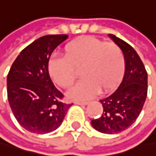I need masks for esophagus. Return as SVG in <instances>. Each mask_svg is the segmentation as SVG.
Instances as JSON below:
<instances>
[{
	"mask_svg": "<svg viewBox=\"0 0 156 156\" xmlns=\"http://www.w3.org/2000/svg\"><path fill=\"white\" fill-rule=\"evenodd\" d=\"M76 104H79V105H81V106H84V105L88 104V102H86V101H76Z\"/></svg>",
	"mask_w": 156,
	"mask_h": 156,
	"instance_id": "esophagus-1",
	"label": "esophagus"
}]
</instances>
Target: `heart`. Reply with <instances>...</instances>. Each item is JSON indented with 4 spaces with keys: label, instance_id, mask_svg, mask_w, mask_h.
Segmentation results:
<instances>
[{
    "label": "heart",
    "instance_id": "heart-1",
    "mask_svg": "<svg viewBox=\"0 0 156 156\" xmlns=\"http://www.w3.org/2000/svg\"><path fill=\"white\" fill-rule=\"evenodd\" d=\"M52 80L63 88H70L80 70L83 79L70 92L73 99H86L99 91H112L122 80L125 59L121 49L112 42L83 36L67 44L65 57L52 56L48 62Z\"/></svg>",
    "mask_w": 156,
    "mask_h": 156
}]
</instances>
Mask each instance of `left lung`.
I'll return each mask as SVG.
<instances>
[{
  "label": "left lung",
  "instance_id": "left-lung-1",
  "mask_svg": "<svg viewBox=\"0 0 156 156\" xmlns=\"http://www.w3.org/2000/svg\"><path fill=\"white\" fill-rule=\"evenodd\" d=\"M108 36L122 50L125 73L118 88L100 100L102 115L91 120V125L103 134H117L128 129L142 112L147 95V73L136 50L113 34Z\"/></svg>",
  "mask_w": 156,
  "mask_h": 156
}]
</instances>
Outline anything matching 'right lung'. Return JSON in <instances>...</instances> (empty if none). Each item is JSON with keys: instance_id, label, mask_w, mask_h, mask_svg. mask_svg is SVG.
Instances as JSON below:
<instances>
[{"instance_id": "right-lung-1", "label": "right lung", "mask_w": 156, "mask_h": 156, "mask_svg": "<svg viewBox=\"0 0 156 156\" xmlns=\"http://www.w3.org/2000/svg\"><path fill=\"white\" fill-rule=\"evenodd\" d=\"M68 35H46L20 52L7 77L8 99L20 125L30 133L48 134L61 126L72 104L61 101L63 93L56 88L48 73L53 51Z\"/></svg>"}]
</instances>
